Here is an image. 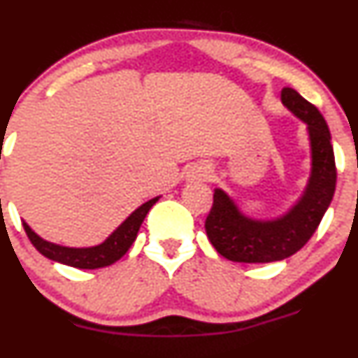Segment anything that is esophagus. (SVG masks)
Here are the masks:
<instances>
[{
    "instance_id": "obj_1",
    "label": "esophagus",
    "mask_w": 358,
    "mask_h": 358,
    "mask_svg": "<svg viewBox=\"0 0 358 358\" xmlns=\"http://www.w3.org/2000/svg\"><path fill=\"white\" fill-rule=\"evenodd\" d=\"M189 176L190 180H208L211 176V171L206 166H197V168L190 169Z\"/></svg>"
}]
</instances>
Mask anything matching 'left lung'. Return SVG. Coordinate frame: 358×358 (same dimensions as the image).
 <instances>
[{
  "mask_svg": "<svg viewBox=\"0 0 358 358\" xmlns=\"http://www.w3.org/2000/svg\"><path fill=\"white\" fill-rule=\"evenodd\" d=\"M280 100L292 114L308 124L312 175L301 199L277 220H251L236 202L216 189L206 218V234L216 251L230 262L270 263L299 251L319 227L336 190V162L331 133L320 110L296 90L284 88Z\"/></svg>",
  "mask_w": 358,
  "mask_h": 358,
  "instance_id": "1",
  "label": "left lung"
}]
</instances>
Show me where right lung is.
I'll use <instances>...</instances> for the list:
<instances>
[{"label":"right lung","mask_w":358,"mask_h":358,"mask_svg":"<svg viewBox=\"0 0 358 358\" xmlns=\"http://www.w3.org/2000/svg\"><path fill=\"white\" fill-rule=\"evenodd\" d=\"M159 197L147 201L145 204L140 206L138 209L131 213L114 232L103 241L102 244L93 248H66L59 246V244L48 243V241L41 239L38 234H34L31 230V227L24 222V230L27 234L29 241L32 243V246L38 249L43 256L53 259V262L64 263V265L74 266V268H85V270H93V268H102V266H109L112 263L117 262L119 258L126 255L131 244L135 243L136 234H138L140 225L145 220L149 209L156 204Z\"/></svg>","instance_id":"add662e5"}]
</instances>
